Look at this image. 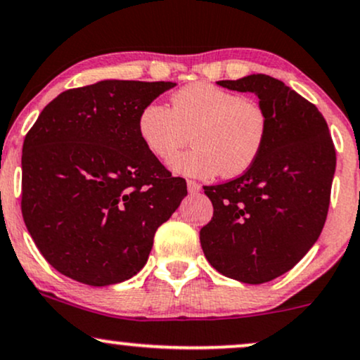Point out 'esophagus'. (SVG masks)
Listing matches in <instances>:
<instances>
[{
	"mask_svg": "<svg viewBox=\"0 0 360 360\" xmlns=\"http://www.w3.org/2000/svg\"><path fill=\"white\" fill-rule=\"evenodd\" d=\"M188 191H189V194H198L199 191H201V186H199L198 183H194V181H188Z\"/></svg>",
	"mask_w": 360,
	"mask_h": 360,
	"instance_id": "obj_1",
	"label": "esophagus"
}]
</instances>
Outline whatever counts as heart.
<instances>
[{"instance_id":"1","label":"heart","mask_w":360,"mask_h":360,"mask_svg":"<svg viewBox=\"0 0 360 360\" xmlns=\"http://www.w3.org/2000/svg\"><path fill=\"white\" fill-rule=\"evenodd\" d=\"M142 144L155 159L169 162L172 171L188 177L210 179L240 176L257 162L268 137V117L263 107L221 86L198 82L171 97V109L159 102L142 107L137 117Z\"/></svg>"}]
</instances>
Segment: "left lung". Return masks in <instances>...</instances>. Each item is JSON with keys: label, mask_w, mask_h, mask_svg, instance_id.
Returning a JSON list of instances; mask_svg holds the SVG:
<instances>
[{"label": "left lung", "mask_w": 360, "mask_h": 360, "mask_svg": "<svg viewBox=\"0 0 360 360\" xmlns=\"http://www.w3.org/2000/svg\"><path fill=\"white\" fill-rule=\"evenodd\" d=\"M251 92L268 117V137L243 176L205 186L213 218L199 231L211 266L243 283L287 274L315 245L327 219L335 149L317 107L270 75L221 80Z\"/></svg>", "instance_id": "1"}]
</instances>
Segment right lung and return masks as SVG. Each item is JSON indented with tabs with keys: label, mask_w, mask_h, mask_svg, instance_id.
Segmentation results:
<instances>
[{
	"label": "right lung",
	"mask_w": 360,
	"mask_h": 360,
	"mask_svg": "<svg viewBox=\"0 0 360 360\" xmlns=\"http://www.w3.org/2000/svg\"><path fill=\"white\" fill-rule=\"evenodd\" d=\"M174 82L102 80L53 98L23 142L21 213L55 270L92 287L146 265L188 188L142 144V107Z\"/></svg>",
	"instance_id": "right-lung-1"
}]
</instances>
